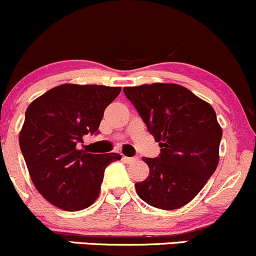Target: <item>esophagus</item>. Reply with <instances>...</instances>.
I'll return each mask as SVG.
<instances>
[{
	"label": "esophagus",
	"mask_w": 256,
	"mask_h": 256,
	"mask_svg": "<svg viewBox=\"0 0 256 256\" xmlns=\"http://www.w3.org/2000/svg\"><path fill=\"white\" fill-rule=\"evenodd\" d=\"M123 160H124L126 162H133V161L138 160V158H128V156H123Z\"/></svg>",
	"instance_id": "34e87169"
}]
</instances>
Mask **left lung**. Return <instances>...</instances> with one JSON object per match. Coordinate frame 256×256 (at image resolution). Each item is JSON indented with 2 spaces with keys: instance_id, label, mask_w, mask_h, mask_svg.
<instances>
[{
  "instance_id": "obj_1",
  "label": "left lung",
  "mask_w": 256,
  "mask_h": 256,
  "mask_svg": "<svg viewBox=\"0 0 256 256\" xmlns=\"http://www.w3.org/2000/svg\"><path fill=\"white\" fill-rule=\"evenodd\" d=\"M123 92L161 148L158 158H142L150 173L136 183V193L154 208H182L218 164L222 129L215 110L178 84H142Z\"/></svg>"
}]
</instances>
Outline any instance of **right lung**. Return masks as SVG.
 I'll return each mask as SVG.
<instances>
[{
  "mask_svg": "<svg viewBox=\"0 0 256 256\" xmlns=\"http://www.w3.org/2000/svg\"><path fill=\"white\" fill-rule=\"evenodd\" d=\"M120 86L62 84L28 106L19 146L38 192L52 205L78 211L94 204L105 168L120 154H92L76 148L98 133L105 108Z\"/></svg>",
  "mask_w": 256,
  "mask_h": 256,
  "instance_id": "right-lung-1",
  "label": "right lung"
}]
</instances>
